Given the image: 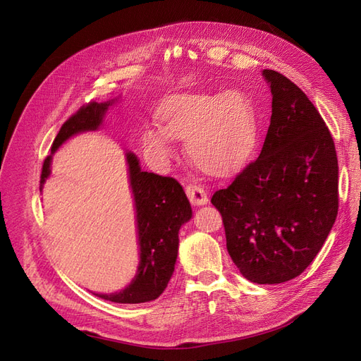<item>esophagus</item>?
<instances>
[{"instance_id":"1","label":"esophagus","mask_w":361,"mask_h":361,"mask_svg":"<svg viewBox=\"0 0 361 361\" xmlns=\"http://www.w3.org/2000/svg\"><path fill=\"white\" fill-rule=\"evenodd\" d=\"M184 190H185V195H187L188 200H190L193 204H204V203H207V195L203 190L202 185L190 183V184H187L184 187Z\"/></svg>"}]
</instances>
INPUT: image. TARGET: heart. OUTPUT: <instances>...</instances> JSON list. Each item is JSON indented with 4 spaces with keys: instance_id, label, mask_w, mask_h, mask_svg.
Returning a JSON list of instances; mask_svg holds the SVG:
<instances>
[{
    "instance_id": "heart-1",
    "label": "heart",
    "mask_w": 361,
    "mask_h": 361,
    "mask_svg": "<svg viewBox=\"0 0 361 361\" xmlns=\"http://www.w3.org/2000/svg\"><path fill=\"white\" fill-rule=\"evenodd\" d=\"M157 121L143 131L149 154L166 158L173 149L171 136L185 139L188 158L204 173H224L235 166L256 137L253 105L238 90L173 94L158 106Z\"/></svg>"
}]
</instances>
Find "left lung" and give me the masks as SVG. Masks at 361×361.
Instances as JSON below:
<instances>
[{
  "label": "left lung",
  "instance_id": "1",
  "mask_svg": "<svg viewBox=\"0 0 361 361\" xmlns=\"http://www.w3.org/2000/svg\"><path fill=\"white\" fill-rule=\"evenodd\" d=\"M272 116L260 155L211 199L240 272L256 283L298 276L324 245L338 214L334 139L307 94L263 70Z\"/></svg>",
  "mask_w": 361,
  "mask_h": 361
}]
</instances>
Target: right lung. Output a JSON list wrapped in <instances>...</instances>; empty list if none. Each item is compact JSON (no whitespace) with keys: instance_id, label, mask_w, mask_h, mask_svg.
<instances>
[{"instance_id":"obj_1","label":"right lung","mask_w":361,"mask_h":361,"mask_svg":"<svg viewBox=\"0 0 361 361\" xmlns=\"http://www.w3.org/2000/svg\"><path fill=\"white\" fill-rule=\"evenodd\" d=\"M111 104L112 101L105 104L90 101L82 105L61 126L51 147L52 154L73 135L86 130H97ZM51 158L49 155L44 159L41 190L51 173ZM127 164L137 214L139 269L127 288L120 293L97 295L121 305H137L158 298L166 288L174 272L180 226L192 218V206L176 178L142 171L137 158L133 154H127Z\"/></svg>"}]
</instances>
